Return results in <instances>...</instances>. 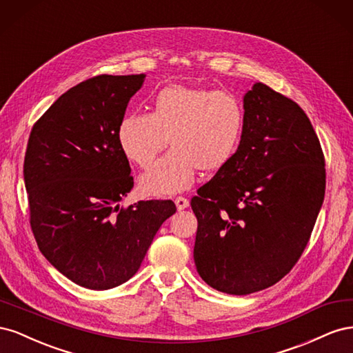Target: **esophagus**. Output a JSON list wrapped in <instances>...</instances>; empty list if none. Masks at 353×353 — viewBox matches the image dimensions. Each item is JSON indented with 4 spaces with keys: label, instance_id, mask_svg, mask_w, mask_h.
I'll return each instance as SVG.
<instances>
[{
    "label": "esophagus",
    "instance_id": "esophagus-1",
    "mask_svg": "<svg viewBox=\"0 0 353 353\" xmlns=\"http://www.w3.org/2000/svg\"><path fill=\"white\" fill-rule=\"evenodd\" d=\"M175 205H176V208H178V210H183V209L188 208L190 201H188V199H185V197H183V196H178V197L175 199Z\"/></svg>",
    "mask_w": 353,
    "mask_h": 353
}]
</instances>
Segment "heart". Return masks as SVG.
Wrapping results in <instances>:
<instances>
[{
	"mask_svg": "<svg viewBox=\"0 0 353 353\" xmlns=\"http://www.w3.org/2000/svg\"><path fill=\"white\" fill-rule=\"evenodd\" d=\"M245 130L241 100L228 91L169 85L153 99L152 113L125 114L117 126L123 154L150 166L169 144L172 152L141 176L147 196H172L194 184L196 172H218L237 153Z\"/></svg>",
	"mask_w": 353,
	"mask_h": 353,
	"instance_id": "heart-1",
	"label": "heart"
}]
</instances>
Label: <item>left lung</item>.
<instances>
[{"mask_svg":"<svg viewBox=\"0 0 353 353\" xmlns=\"http://www.w3.org/2000/svg\"><path fill=\"white\" fill-rule=\"evenodd\" d=\"M237 153L191 199L194 263L206 284L250 294L292 271L325 193V159L301 105L258 82L244 95Z\"/></svg>","mask_w":353,"mask_h":353,"instance_id":"8db88e82","label":"left lung"}]
</instances>
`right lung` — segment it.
I'll return each mask as SVG.
<instances>
[{
    "label": "right lung",
    "instance_id": "add662e5",
    "mask_svg": "<svg viewBox=\"0 0 353 353\" xmlns=\"http://www.w3.org/2000/svg\"><path fill=\"white\" fill-rule=\"evenodd\" d=\"M144 74H99L56 100L32 128L23 163L41 253L69 280L109 290L140 268L172 200L119 206L134 187L117 126Z\"/></svg>",
    "mask_w": 353,
    "mask_h": 353
}]
</instances>
